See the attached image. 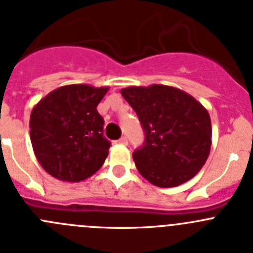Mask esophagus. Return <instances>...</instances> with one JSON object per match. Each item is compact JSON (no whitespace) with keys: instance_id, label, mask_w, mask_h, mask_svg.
I'll return each mask as SVG.
<instances>
[{"instance_id":"obj_1","label":"esophagus","mask_w":253,"mask_h":253,"mask_svg":"<svg viewBox=\"0 0 253 253\" xmlns=\"http://www.w3.org/2000/svg\"><path fill=\"white\" fill-rule=\"evenodd\" d=\"M118 143H119V144H123V145H126L128 144V138H126V136H122V138L118 140Z\"/></svg>"}]
</instances>
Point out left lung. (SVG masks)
<instances>
[{
    "label": "left lung",
    "mask_w": 253,
    "mask_h": 253,
    "mask_svg": "<svg viewBox=\"0 0 253 253\" xmlns=\"http://www.w3.org/2000/svg\"><path fill=\"white\" fill-rule=\"evenodd\" d=\"M120 92L145 133L143 147L133 153L139 173L162 188L192 179L205 166L212 144V125L205 106L167 85L130 86Z\"/></svg>",
    "instance_id": "obj_1"
}]
</instances>
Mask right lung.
Wrapping results in <instances>:
<instances>
[{
  "label": "right lung",
  "instance_id": "obj_1",
  "mask_svg": "<svg viewBox=\"0 0 253 253\" xmlns=\"http://www.w3.org/2000/svg\"><path fill=\"white\" fill-rule=\"evenodd\" d=\"M109 87L65 85L34 106L30 138L37 161L50 175L81 182L96 173L108 157L104 119L96 110Z\"/></svg>",
  "mask_w": 253,
  "mask_h": 253
}]
</instances>
